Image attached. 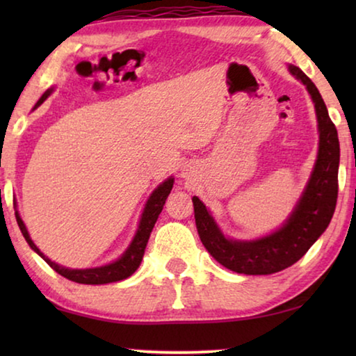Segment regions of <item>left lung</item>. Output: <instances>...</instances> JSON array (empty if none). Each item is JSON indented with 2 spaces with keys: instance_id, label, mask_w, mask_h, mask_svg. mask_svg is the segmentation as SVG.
<instances>
[{
  "instance_id": "8db88e82",
  "label": "left lung",
  "mask_w": 356,
  "mask_h": 356,
  "mask_svg": "<svg viewBox=\"0 0 356 356\" xmlns=\"http://www.w3.org/2000/svg\"><path fill=\"white\" fill-rule=\"evenodd\" d=\"M289 70L308 88L314 102L318 131V156L303 197L291 218L272 236L254 242H234L220 232L207 209L193 197L197 234L202 245L226 268L243 275H272L291 267L306 254L333 218L337 201L339 141L321 92L303 70L291 65Z\"/></svg>"
}]
</instances>
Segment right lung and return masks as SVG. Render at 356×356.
Instances as JSON below:
<instances>
[{
  "mask_svg": "<svg viewBox=\"0 0 356 356\" xmlns=\"http://www.w3.org/2000/svg\"><path fill=\"white\" fill-rule=\"evenodd\" d=\"M50 92L51 91H47L44 95H42L34 108H38L42 102H44L48 95H50ZM172 184H174V179H168L166 182L161 184L159 188L152 193V196L149 197L146 209H144L143 216H141L140 229H138L134 242H131V245L129 246V250L125 251V254L120 257L119 261L113 262L110 265H105V267H99V268L70 270V268L61 267V265H58L55 262H51L50 259L42 254L40 250L33 243V240L29 238L26 227H25V225H23V221L17 212H15V218H17V222H19L20 231L23 234V237H25V240L28 242V245L31 246V248L38 252V254L44 259V261L50 265L53 270H55V272L64 276V278L78 282V284H108V282H116V281H122L125 278H129V276L134 275L136 272V268L140 267L143 256H144V251H146V246L149 242L150 232H152L156 218H159L161 210H163L166 197L172 190Z\"/></svg>",
  "mask_w": 356,
  "mask_h": 356,
  "instance_id": "right-lung-1",
  "label": "right lung"
}]
</instances>
